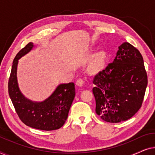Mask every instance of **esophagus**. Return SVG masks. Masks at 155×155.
Masks as SVG:
<instances>
[{
  "mask_svg": "<svg viewBox=\"0 0 155 155\" xmlns=\"http://www.w3.org/2000/svg\"><path fill=\"white\" fill-rule=\"evenodd\" d=\"M84 80L83 79H82V78H78L77 80V81H76V84H77L78 86H80L81 87L84 84Z\"/></svg>",
  "mask_w": 155,
  "mask_h": 155,
  "instance_id": "34e87169",
  "label": "esophagus"
}]
</instances>
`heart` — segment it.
Returning <instances> with one entry per match:
<instances>
[{
    "mask_svg": "<svg viewBox=\"0 0 155 155\" xmlns=\"http://www.w3.org/2000/svg\"><path fill=\"white\" fill-rule=\"evenodd\" d=\"M105 63V55L103 53L97 54L94 63H93V69L94 71H99L102 68Z\"/></svg>",
    "mask_w": 155,
    "mask_h": 155,
    "instance_id": "b5f03b06",
    "label": "heart"
}]
</instances>
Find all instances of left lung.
I'll use <instances>...</instances> for the list:
<instances>
[{"mask_svg":"<svg viewBox=\"0 0 155 155\" xmlns=\"http://www.w3.org/2000/svg\"><path fill=\"white\" fill-rule=\"evenodd\" d=\"M96 113L107 122L127 120L140 109L147 85L143 58L138 50L124 42L109 63L93 79Z\"/></svg>","mask_w":155,"mask_h":155,"instance_id":"1","label":"left lung"}]
</instances>
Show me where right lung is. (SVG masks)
Masks as SVG:
<instances>
[{
	"mask_svg": "<svg viewBox=\"0 0 155 155\" xmlns=\"http://www.w3.org/2000/svg\"><path fill=\"white\" fill-rule=\"evenodd\" d=\"M33 43L29 42L15 58L8 81V93L20 119L27 126L42 130L61 128L68 118L70 108L75 95V84H61L44 101L36 102L27 99L20 92L17 80L18 60L30 51Z\"/></svg>",
	"mask_w": 155,
	"mask_h": 155,
	"instance_id": "obj_1",
	"label": "right lung"
}]
</instances>
